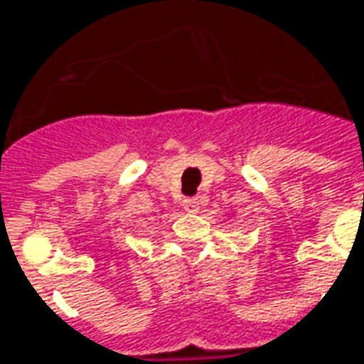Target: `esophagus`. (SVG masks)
<instances>
[{
    "label": "esophagus",
    "instance_id": "1",
    "mask_svg": "<svg viewBox=\"0 0 364 364\" xmlns=\"http://www.w3.org/2000/svg\"><path fill=\"white\" fill-rule=\"evenodd\" d=\"M182 206H184V210L190 212V214H196L198 210H200V200H196V198H186V200L182 202Z\"/></svg>",
    "mask_w": 364,
    "mask_h": 364
}]
</instances>
